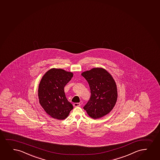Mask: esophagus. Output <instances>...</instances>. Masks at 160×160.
Returning a JSON list of instances; mask_svg holds the SVG:
<instances>
[{"mask_svg":"<svg viewBox=\"0 0 160 160\" xmlns=\"http://www.w3.org/2000/svg\"><path fill=\"white\" fill-rule=\"evenodd\" d=\"M73 106H74V107H79L80 106V103H74L73 104Z\"/></svg>","mask_w":160,"mask_h":160,"instance_id":"obj_1","label":"esophagus"}]
</instances>
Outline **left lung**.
<instances>
[{
    "instance_id": "8db88e82",
    "label": "left lung",
    "mask_w": 160,
    "mask_h": 160,
    "mask_svg": "<svg viewBox=\"0 0 160 160\" xmlns=\"http://www.w3.org/2000/svg\"><path fill=\"white\" fill-rule=\"evenodd\" d=\"M81 75L88 83L91 96L83 109L94 119L108 114L117 102V85L112 76L102 68H94Z\"/></svg>"
}]
</instances>
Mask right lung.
Masks as SVG:
<instances>
[{"mask_svg": "<svg viewBox=\"0 0 160 160\" xmlns=\"http://www.w3.org/2000/svg\"><path fill=\"white\" fill-rule=\"evenodd\" d=\"M73 74L60 68H52L44 74L38 88L39 103L46 113L58 120H64L73 109L67 100L64 87Z\"/></svg>", "mask_w": 160, "mask_h": 160, "instance_id": "add662e5", "label": "right lung"}]
</instances>
